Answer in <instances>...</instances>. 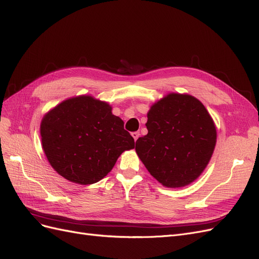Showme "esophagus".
Instances as JSON below:
<instances>
[{
    "mask_svg": "<svg viewBox=\"0 0 259 259\" xmlns=\"http://www.w3.org/2000/svg\"><path fill=\"white\" fill-rule=\"evenodd\" d=\"M139 132H134V133H132V136H133V138H134V140L136 142V140L138 139V137H139Z\"/></svg>",
    "mask_w": 259,
    "mask_h": 259,
    "instance_id": "1",
    "label": "esophagus"
}]
</instances>
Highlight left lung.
Here are the masks:
<instances>
[{"mask_svg":"<svg viewBox=\"0 0 259 259\" xmlns=\"http://www.w3.org/2000/svg\"><path fill=\"white\" fill-rule=\"evenodd\" d=\"M148 134L136 142L146 168L168 188L191 184L208 164L216 127L205 107L190 95L169 94L148 112Z\"/></svg>","mask_w":259,"mask_h":259,"instance_id":"1","label":"left lung"}]
</instances>
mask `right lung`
Returning <instances> with one entry per match:
<instances>
[{
	"label": "right lung",
	"mask_w": 259,
	"mask_h": 259,
	"mask_svg": "<svg viewBox=\"0 0 259 259\" xmlns=\"http://www.w3.org/2000/svg\"><path fill=\"white\" fill-rule=\"evenodd\" d=\"M41 137L54 169L80 185L99 182L123 151L135 147L111 107L91 96L70 98L55 107L43 117Z\"/></svg>",
	"instance_id": "1"
}]
</instances>
